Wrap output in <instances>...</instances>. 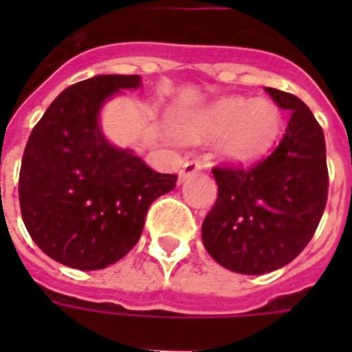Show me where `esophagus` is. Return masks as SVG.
<instances>
[{
    "instance_id": "obj_1",
    "label": "esophagus",
    "mask_w": 352,
    "mask_h": 352,
    "mask_svg": "<svg viewBox=\"0 0 352 352\" xmlns=\"http://www.w3.org/2000/svg\"><path fill=\"white\" fill-rule=\"evenodd\" d=\"M204 169V164L199 160H196V158H192V160H186L181 166V171H179V179L181 181H184V179H188L190 175H194V173H198V171H201Z\"/></svg>"
}]
</instances>
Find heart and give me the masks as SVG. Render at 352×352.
<instances>
[{
	"mask_svg": "<svg viewBox=\"0 0 352 352\" xmlns=\"http://www.w3.org/2000/svg\"><path fill=\"white\" fill-rule=\"evenodd\" d=\"M280 131V111L270 100L224 98L196 118L190 135L224 138L222 153L236 162H249L270 151Z\"/></svg>",
	"mask_w": 352,
	"mask_h": 352,
	"instance_id": "b5f03b06",
	"label": "heart"
}]
</instances>
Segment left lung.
Segmentation results:
<instances>
[{"label":"left lung","mask_w":352,"mask_h":352,"mask_svg":"<svg viewBox=\"0 0 352 352\" xmlns=\"http://www.w3.org/2000/svg\"><path fill=\"white\" fill-rule=\"evenodd\" d=\"M290 111L285 135L251 168L217 166L219 196L201 224L207 252L245 275L279 270L309 243L328 199L326 143L309 107L292 94L265 88Z\"/></svg>","instance_id":"obj_1"}]
</instances>
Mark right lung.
<instances>
[{"instance_id":"right-lung-1","label":"right lung","mask_w":352,"mask_h":352,"mask_svg":"<svg viewBox=\"0 0 352 352\" xmlns=\"http://www.w3.org/2000/svg\"><path fill=\"white\" fill-rule=\"evenodd\" d=\"M139 75H98L52 101L28 139L19 177L22 221L37 247L75 270H101L135 247L154 199L175 188L103 138L98 115Z\"/></svg>"}]
</instances>
